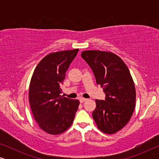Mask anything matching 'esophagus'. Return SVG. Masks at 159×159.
Listing matches in <instances>:
<instances>
[{
    "instance_id": "34e87169",
    "label": "esophagus",
    "mask_w": 159,
    "mask_h": 159,
    "mask_svg": "<svg viewBox=\"0 0 159 159\" xmlns=\"http://www.w3.org/2000/svg\"><path fill=\"white\" fill-rule=\"evenodd\" d=\"M87 99L86 98H80V103H83V102L86 101Z\"/></svg>"
}]
</instances>
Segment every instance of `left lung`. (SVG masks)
<instances>
[{"label": "left lung", "instance_id": "1", "mask_svg": "<svg viewBox=\"0 0 159 159\" xmlns=\"http://www.w3.org/2000/svg\"><path fill=\"white\" fill-rule=\"evenodd\" d=\"M81 56L106 94L105 101L95 100L93 118L104 133H116L129 122L135 107V88L129 69L118 56L110 52L85 51Z\"/></svg>", "mask_w": 159, "mask_h": 159}]
</instances>
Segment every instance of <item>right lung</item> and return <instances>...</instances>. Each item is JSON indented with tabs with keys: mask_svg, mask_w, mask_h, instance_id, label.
<instances>
[{
	"mask_svg": "<svg viewBox=\"0 0 159 159\" xmlns=\"http://www.w3.org/2000/svg\"><path fill=\"white\" fill-rule=\"evenodd\" d=\"M79 49L58 51L45 56L34 69L30 84L32 112L39 127L51 134H61L72 124L78 100L60 95L66 71Z\"/></svg>",
	"mask_w": 159,
	"mask_h": 159,
	"instance_id": "obj_1",
	"label": "right lung"
}]
</instances>
